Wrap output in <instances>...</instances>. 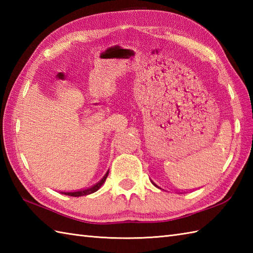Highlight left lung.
<instances>
[{
    "label": "left lung",
    "mask_w": 253,
    "mask_h": 253,
    "mask_svg": "<svg viewBox=\"0 0 253 253\" xmlns=\"http://www.w3.org/2000/svg\"><path fill=\"white\" fill-rule=\"evenodd\" d=\"M151 181H152V180H151ZM152 184H153V185H154L155 187H158V188H160V189H162V188H161V187H159V186H158L157 184H154V182H153V181H152Z\"/></svg>",
    "instance_id": "8db88e82"
}]
</instances>
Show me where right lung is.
Listing matches in <instances>:
<instances>
[{"instance_id": "add662e5", "label": "right lung", "mask_w": 253, "mask_h": 253, "mask_svg": "<svg viewBox=\"0 0 253 253\" xmlns=\"http://www.w3.org/2000/svg\"><path fill=\"white\" fill-rule=\"evenodd\" d=\"M107 175H109V170L106 171V174L102 177V179L100 181L96 182L95 185L91 186L89 188H87V189H82V190H77V191H62L61 193H63V195L65 196H71V197H82V196H87V195H90V193H93L95 191H98L101 186L104 184V181L106 180L107 178Z\"/></svg>"}]
</instances>
